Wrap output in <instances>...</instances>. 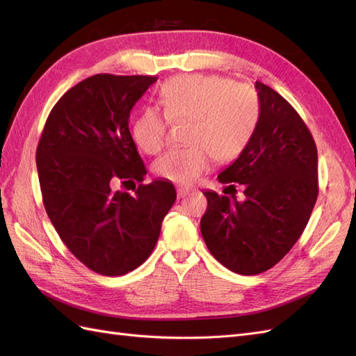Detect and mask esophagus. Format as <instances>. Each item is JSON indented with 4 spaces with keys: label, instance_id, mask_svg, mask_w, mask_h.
Here are the masks:
<instances>
[{
    "label": "esophagus",
    "instance_id": "1",
    "mask_svg": "<svg viewBox=\"0 0 356 356\" xmlns=\"http://www.w3.org/2000/svg\"><path fill=\"white\" fill-rule=\"evenodd\" d=\"M191 191H193L191 188L184 187V186H178V187H177V195H178V197H186V196L190 195Z\"/></svg>",
    "mask_w": 356,
    "mask_h": 356
}]
</instances>
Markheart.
Wrapping results in <instances>:
<instances>
[{"label": "heart", "instance_id": "heart-1", "mask_svg": "<svg viewBox=\"0 0 356 356\" xmlns=\"http://www.w3.org/2000/svg\"><path fill=\"white\" fill-rule=\"evenodd\" d=\"M163 113L148 108L131 127L135 145L154 156L168 141L169 120L187 122L186 148H172L156 161L154 174L175 184H193L209 170L213 159L232 161L250 144L258 122L254 96L238 83L212 75H182L159 92Z\"/></svg>", "mask_w": 356, "mask_h": 356}]
</instances>
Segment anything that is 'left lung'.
Masks as SVG:
<instances>
[{
    "label": "left lung",
    "instance_id": "left-lung-1",
    "mask_svg": "<svg viewBox=\"0 0 356 356\" xmlns=\"http://www.w3.org/2000/svg\"><path fill=\"white\" fill-rule=\"evenodd\" d=\"M255 89L260 102L255 132L218 175L222 184H243L245 200L203 191L208 208L200 220L211 254L246 276L282 260L306 229L318 197L314 136L281 95L261 81H255Z\"/></svg>",
    "mask_w": 356,
    "mask_h": 356
}]
</instances>
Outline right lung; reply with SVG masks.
<instances>
[{
  "label": "right lung",
  "instance_id": "obj_1",
  "mask_svg": "<svg viewBox=\"0 0 356 356\" xmlns=\"http://www.w3.org/2000/svg\"><path fill=\"white\" fill-rule=\"evenodd\" d=\"M157 77L96 74L53 106L37 147L46 212L59 238L90 270L122 276L153 252L177 191L166 179L141 184L144 161L129 131L134 105ZM140 182L136 196L114 191Z\"/></svg>",
  "mask_w": 356,
  "mask_h": 356
}]
</instances>
